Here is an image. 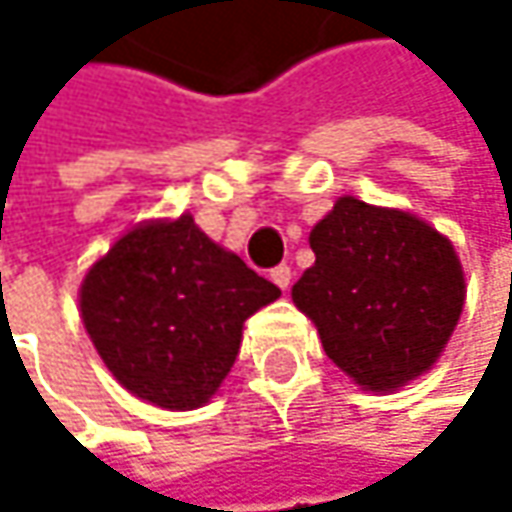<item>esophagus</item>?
Instances as JSON below:
<instances>
[{"instance_id": "1", "label": "esophagus", "mask_w": 512, "mask_h": 512, "mask_svg": "<svg viewBox=\"0 0 512 512\" xmlns=\"http://www.w3.org/2000/svg\"><path fill=\"white\" fill-rule=\"evenodd\" d=\"M269 278H272L281 290H287V287H290V281H293V272H290V266H287V263H281V266H275V269L269 272Z\"/></svg>"}]
</instances>
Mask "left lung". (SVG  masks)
I'll use <instances>...</instances> for the list:
<instances>
[{
    "label": "left lung",
    "mask_w": 512,
    "mask_h": 512,
    "mask_svg": "<svg viewBox=\"0 0 512 512\" xmlns=\"http://www.w3.org/2000/svg\"><path fill=\"white\" fill-rule=\"evenodd\" d=\"M293 302L356 385L397 391L427 373L460 323L465 275L451 240L412 213L338 198L311 237Z\"/></svg>",
    "instance_id": "obj_1"
}]
</instances>
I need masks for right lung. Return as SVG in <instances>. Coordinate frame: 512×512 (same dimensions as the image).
I'll use <instances>...</instances> for the list:
<instances>
[{"mask_svg": "<svg viewBox=\"0 0 512 512\" xmlns=\"http://www.w3.org/2000/svg\"><path fill=\"white\" fill-rule=\"evenodd\" d=\"M281 290L216 246L189 213L127 231L79 290L103 364L159 409L204 406L234 367L243 323Z\"/></svg>", "mask_w": 512, "mask_h": 512, "instance_id": "add662e5", "label": "right lung"}]
</instances>
